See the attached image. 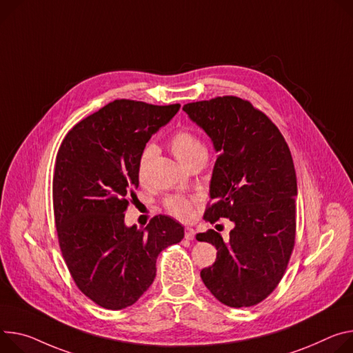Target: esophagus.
<instances>
[{"instance_id": "34e87169", "label": "esophagus", "mask_w": 353, "mask_h": 353, "mask_svg": "<svg viewBox=\"0 0 353 353\" xmlns=\"http://www.w3.org/2000/svg\"><path fill=\"white\" fill-rule=\"evenodd\" d=\"M194 236H196V231L193 228H191V227H185L184 228V238L185 239L191 241V239H194Z\"/></svg>"}]
</instances>
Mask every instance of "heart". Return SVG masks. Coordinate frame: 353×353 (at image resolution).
I'll return each instance as SVG.
<instances>
[{"instance_id": "1", "label": "heart", "mask_w": 353, "mask_h": 353, "mask_svg": "<svg viewBox=\"0 0 353 353\" xmlns=\"http://www.w3.org/2000/svg\"><path fill=\"white\" fill-rule=\"evenodd\" d=\"M170 149L176 159L181 165H187L191 160L196 159L200 154H205V148L201 139L193 132L184 128V130L177 131L172 138H170ZM156 153L154 145H148L141 156H139V162H138V174L141 179H143L148 173V168L150 165V160ZM165 207L169 214H172L176 218L180 219H187L191 215V208H193V201L190 199L181 197V196H173L169 197L165 203Z\"/></svg>"}]
</instances>
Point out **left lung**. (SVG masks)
Wrapping results in <instances>:
<instances>
[{"mask_svg":"<svg viewBox=\"0 0 353 353\" xmlns=\"http://www.w3.org/2000/svg\"><path fill=\"white\" fill-rule=\"evenodd\" d=\"M208 135L216 160L204 219L230 218L228 241L210 230L197 241L216 248L201 270L212 296L234 308L265 300L281 280L296 238L297 177L277 126L249 101L232 95L183 107Z\"/></svg>","mask_w":353,"mask_h":353,"instance_id":"1","label":"left lung"}]
</instances>
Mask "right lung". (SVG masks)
Returning <instances> with one entry per match:
<instances>
[{"label":"right lung","mask_w":353,"mask_h":353,"mask_svg":"<svg viewBox=\"0 0 353 353\" xmlns=\"http://www.w3.org/2000/svg\"><path fill=\"white\" fill-rule=\"evenodd\" d=\"M180 110L115 100L73 126L56 156L53 211L63 258L80 290L107 310L132 305L156 276V259L184 238L181 223L156 215L125 225L148 141Z\"/></svg>","instance_id":"right-lung-1"}]
</instances>
